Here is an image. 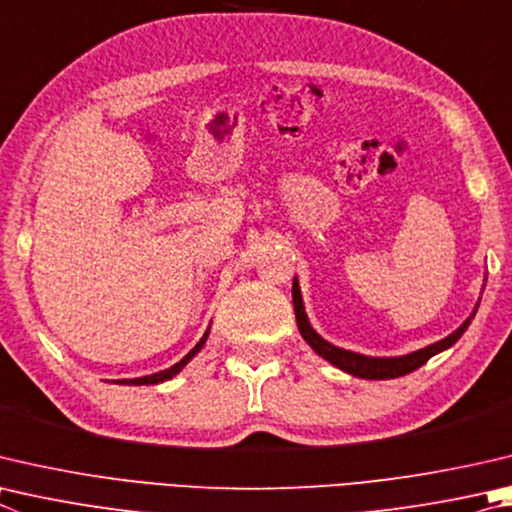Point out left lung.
Segmentation results:
<instances>
[{"label":"left lung","mask_w":512,"mask_h":512,"mask_svg":"<svg viewBox=\"0 0 512 512\" xmlns=\"http://www.w3.org/2000/svg\"><path fill=\"white\" fill-rule=\"evenodd\" d=\"M479 306V304H477ZM293 309H295V320H297V329H300L302 338L309 342V347L322 356L324 360H329L333 367H338L342 371H347L351 376H358V378H367V380H387V378H398V376H405L410 374V371L418 369L421 365H425L427 360L436 353H441L445 349H450L454 342H457L463 331L468 329L470 320L475 318L477 309L472 311L470 318L461 324V327L450 333L448 338H443L439 342H434V345H427L418 351L407 353V356H396V358H374V356H362V353H353L347 349H340L336 345H331V342L324 340L322 336L315 333V329L311 327L309 318H306V311H304V302H302V293H300V284H297V277L293 280Z\"/></svg>","instance_id":"1"}]
</instances>
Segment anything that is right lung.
Masks as SVG:
<instances>
[{"label": "right lung", "instance_id": "add662e5", "mask_svg": "<svg viewBox=\"0 0 512 512\" xmlns=\"http://www.w3.org/2000/svg\"><path fill=\"white\" fill-rule=\"evenodd\" d=\"M208 333H210V327H208V331L203 333V338L197 342V345H194V349L192 351H188V356H183L179 362H176V365H172L170 369H163V371H159V374H152V376H143V378H125V380H116L118 385H156V383H163V380H170L172 376H176L179 374V371L188 365V362L197 356V353L201 351V347L206 345V340H208Z\"/></svg>", "mask_w": 512, "mask_h": 512}]
</instances>
